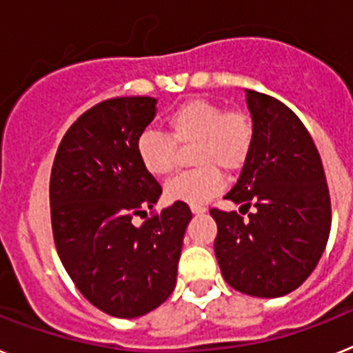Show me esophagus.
<instances>
[{
    "label": "esophagus",
    "instance_id": "esophagus-1",
    "mask_svg": "<svg viewBox=\"0 0 353 353\" xmlns=\"http://www.w3.org/2000/svg\"><path fill=\"white\" fill-rule=\"evenodd\" d=\"M192 213H195V215H201V213L206 212V208L204 206H201V204H194V206H190Z\"/></svg>",
    "mask_w": 353,
    "mask_h": 353
}]
</instances>
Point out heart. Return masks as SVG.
<instances>
[{
  "label": "heart",
  "mask_w": 353,
  "mask_h": 353,
  "mask_svg": "<svg viewBox=\"0 0 353 353\" xmlns=\"http://www.w3.org/2000/svg\"><path fill=\"white\" fill-rule=\"evenodd\" d=\"M165 132H141L136 156L152 177H167L177 167V147H190L195 170L185 172L168 183V199L194 206L213 199L224 181L219 168L241 170L254 145V121L250 112L228 109L206 99H190L172 109L165 118Z\"/></svg>",
  "instance_id": "1"
}]
</instances>
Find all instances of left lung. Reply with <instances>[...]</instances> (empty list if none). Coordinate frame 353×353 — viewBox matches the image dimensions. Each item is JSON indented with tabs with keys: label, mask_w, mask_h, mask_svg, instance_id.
I'll use <instances>...</instances> for the list:
<instances>
[{
	"label": "left lung",
	"mask_w": 353,
	"mask_h": 353,
	"mask_svg": "<svg viewBox=\"0 0 353 353\" xmlns=\"http://www.w3.org/2000/svg\"><path fill=\"white\" fill-rule=\"evenodd\" d=\"M254 145L239 181L224 197L236 212L212 208L215 256L239 292L278 298L298 289L321 259L332 210L319 152L301 120L280 100L245 91Z\"/></svg>",
	"instance_id": "obj_1"
}]
</instances>
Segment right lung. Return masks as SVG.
<instances>
[{"instance_id": "obj_1", "label": "right lung", "mask_w": 353, "mask_h": 353, "mask_svg": "<svg viewBox=\"0 0 353 353\" xmlns=\"http://www.w3.org/2000/svg\"><path fill=\"white\" fill-rule=\"evenodd\" d=\"M156 117L152 97L103 100L73 121L50 176V212L59 259L85 300L114 318H138L176 287L186 203L146 214L161 186L143 170L136 140Z\"/></svg>"}]
</instances>
